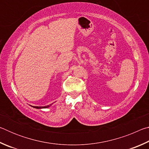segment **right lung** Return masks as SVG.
Instances as JSON below:
<instances>
[{
    "label": "right lung",
    "mask_w": 149,
    "mask_h": 149,
    "mask_svg": "<svg viewBox=\"0 0 149 149\" xmlns=\"http://www.w3.org/2000/svg\"><path fill=\"white\" fill-rule=\"evenodd\" d=\"M50 106H51V104L50 105H48V106H46V107H33V106H31V107H33L35 108H37V109H41V108H49Z\"/></svg>",
    "instance_id": "1"
}]
</instances>
